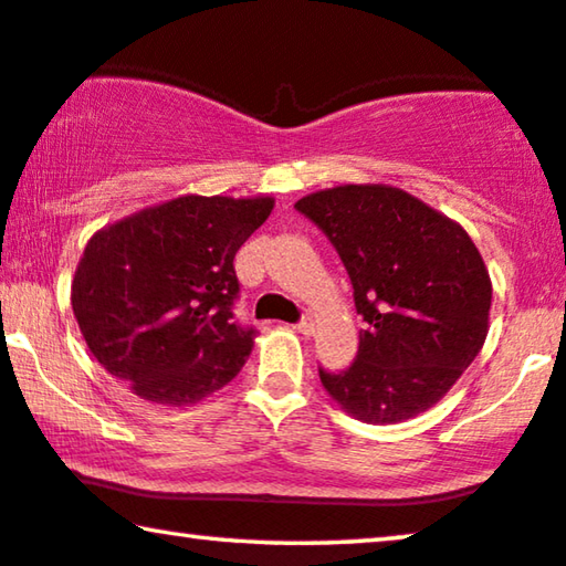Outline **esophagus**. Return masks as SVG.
<instances>
[{
  "label": "esophagus",
  "mask_w": 566,
  "mask_h": 566,
  "mask_svg": "<svg viewBox=\"0 0 566 566\" xmlns=\"http://www.w3.org/2000/svg\"><path fill=\"white\" fill-rule=\"evenodd\" d=\"M293 328H295V332H298V334H303V336H311V334H313V321H311V318H301L298 324H295Z\"/></svg>",
  "instance_id": "34e87169"
}]
</instances>
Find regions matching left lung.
Here are the masks:
<instances>
[{"label":"left lung","mask_w":566,"mask_h":566,"mask_svg":"<svg viewBox=\"0 0 566 566\" xmlns=\"http://www.w3.org/2000/svg\"><path fill=\"white\" fill-rule=\"evenodd\" d=\"M332 240L367 321L352 367L321 385L364 422H402L448 395L483 349L491 277L468 232L385 185H344L295 202Z\"/></svg>","instance_id":"left-lung-1"}]
</instances>
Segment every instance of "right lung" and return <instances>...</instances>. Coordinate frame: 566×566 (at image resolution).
Listing matches in <instances>:
<instances>
[{
	"mask_svg": "<svg viewBox=\"0 0 566 566\" xmlns=\"http://www.w3.org/2000/svg\"><path fill=\"white\" fill-rule=\"evenodd\" d=\"M271 210L273 197L187 195L95 232L71 301L101 367L167 407L228 385L258 334L234 321L232 260Z\"/></svg>",
	"mask_w": 566,
	"mask_h": 566,
	"instance_id": "obj_1",
	"label": "right lung"
}]
</instances>
